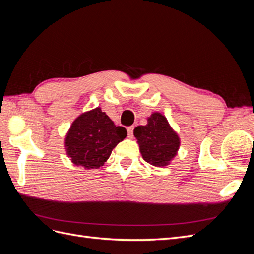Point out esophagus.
Here are the masks:
<instances>
[{
  "label": "esophagus",
  "instance_id": "obj_1",
  "mask_svg": "<svg viewBox=\"0 0 254 254\" xmlns=\"http://www.w3.org/2000/svg\"><path fill=\"white\" fill-rule=\"evenodd\" d=\"M133 129H134L133 126H130V127L127 128V133H128L129 137H132L133 136Z\"/></svg>",
  "mask_w": 254,
  "mask_h": 254
}]
</instances>
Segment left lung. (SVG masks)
<instances>
[{
  "label": "left lung",
  "mask_w": 254,
  "mask_h": 254,
  "mask_svg": "<svg viewBox=\"0 0 254 254\" xmlns=\"http://www.w3.org/2000/svg\"><path fill=\"white\" fill-rule=\"evenodd\" d=\"M140 146V151L146 162L153 166H166L177 155L180 139L166 118L159 112H153L145 126L133 130Z\"/></svg>",
  "instance_id": "obj_1"
}]
</instances>
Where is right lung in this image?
<instances>
[{
	"mask_svg": "<svg viewBox=\"0 0 254 254\" xmlns=\"http://www.w3.org/2000/svg\"><path fill=\"white\" fill-rule=\"evenodd\" d=\"M127 135L124 127L115 126L108 115L97 108L80 114L65 136L66 155L77 166L99 168L112 149Z\"/></svg>",
	"mask_w": 254,
	"mask_h": 254,
	"instance_id": "right-lung-1",
	"label": "right lung"
}]
</instances>
